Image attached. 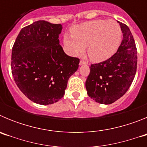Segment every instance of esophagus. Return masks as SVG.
Here are the masks:
<instances>
[{"mask_svg":"<svg viewBox=\"0 0 147 147\" xmlns=\"http://www.w3.org/2000/svg\"><path fill=\"white\" fill-rule=\"evenodd\" d=\"M83 64H87V62L84 60H80V65H83Z\"/></svg>","mask_w":147,"mask_h":147,"instance_id":"1","label":"esophagus"}]
</instances>
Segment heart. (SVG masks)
Masks as SVG:
<instances>
[{
    "mask_svg": "<svg viewBox=\"0 0 147 147\" xmlns=\"http://www.w3.org/2000/svg\"><path fill=\"white\" fill-rule=\"evenodd\" d=\"M121 41V30L113 20H96L83 23L72 28V35L65 34L64 42L71 56H82L88 46L90 59L105 61L112 57Z\"/></svg>",
    "mask_w": 147,
    "mask_h": 147,
    "instance_id": "b5f03b06",
    "label": "heart"
}]
</instances>
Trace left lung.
Masks as SVG:
<instances>
[{
    "label": "left lung",
    "mask_w": 147,
    "mask_h": 147,
    "mask_svg": "<svg viewBox=\"0 0 147 147\" xmlns=\"http://www.w3.org/2000/svg\"><path fill=\"white\" fill-rule=\"evenodd\" d=\"M119 23L123 40L115 54L103 62L91 64L85 87L95 102L110 105L123 96L130 87L137 69V49L129 27Z\"/></svg>",
    "instance_id": "obj_1"
}]
</instances>
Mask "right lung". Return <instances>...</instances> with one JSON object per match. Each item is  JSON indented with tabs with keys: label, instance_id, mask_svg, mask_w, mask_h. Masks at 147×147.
<instances>
[{
	"label": "right lung",
	"instance_id": "add662e5",
	"mask_svg": "<svg viewBox=\"0 0 147 147\" xmlns=\"http://www.w3.org/2000/svg\"><path fill=\"white\" fill-rule=\"evenodd\" d=\"M61 24L38 20L24 27L11 50V68L22 93L39 105H51L63 97L67 80L80 59L67 56L59 45Z\"/></svg>",
	"mask_w": 147,
	"mask_h": 147
}]
</instances>
